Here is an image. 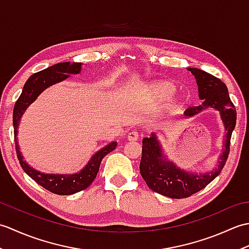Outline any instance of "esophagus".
Here are the masks:
<instances>
[{"label": "esophagus", "instance_id": "1", "mask_svg": "<svg viewBox=\"0 0 249 249\" xmlns=\"http://www.w3.org/2000/svg\"><path fill=\"white\" fill-rule=\"evenodd\" d=\"M138 138H139V135H138V133H137V131H135V130H133V131H130V133L128 134V136H127V139H128V141H137L138 140Z\"/></svg>", "mask_w": 249, "mask_h": 249}]
</instances>
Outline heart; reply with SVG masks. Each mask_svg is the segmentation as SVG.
I'll return each mask as SVG.
<instances>
[{"mask_svg": "<svg viewBox=\"0 0 249 249\" xmlns=\"http://www.w3.org/2000/svg\"><path fill=\"white\" fill-rule=\"evenodd\" d=\"M177 86L170 80H155L147 83L144 88L145 95L153 103L165 102V109L169 112H176L185 105L183 94H173Z\"/></svg>", "mask_w": 249, "mask_h": 249, "instance_id": "b5f03b06", "label": "heart"}]
</instances>
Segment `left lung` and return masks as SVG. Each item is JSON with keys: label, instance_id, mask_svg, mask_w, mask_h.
<instances>
[{"label": "left lung", "instance_id": "obj_1", "mask_svg": "<svg viewBox=\"0 0 249 249\" xmlns=\"http://www.w3.org/2000/svg\"><path fill=\"white\" fill-rule=\"evenodd\" d=\"M187 70L195 76L199 98L203 102L199 106L187 109L182 118H193L209 108L218 111L225 127L226 138L223 143V152L216 166L204 173L188 172L169 160L154 131L150 137L143 138L140 161L141 177L153 192L173 199L186 198L198 193L218 176L228 158L231 135L236 123V111L229 97L226 84L220 79L199 68L189 67Z\"/></svg>", "mask_w": 249, "mask_h": 249}]
</instances>
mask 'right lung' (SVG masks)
<instances>
[{
  "instance_id": "obj_1",
  "label": "right lung",
  "mask_w": 249,
  "mask_h": 249,
  "mask_svg": "<svg viewBox=\"0 0 249 249\" xmlns=\"http://www.w3.org/2000/svg\"><path fill=\"white\" fill-rule=\"evenodd\" d=\"M82 63H57V64L52 65L46 70L38 71L32 75L28 81L25 82L22 93L20 97L15 104L14 113H13V124H14V135H15V143H16V152H17V157L23 171L28 176L33 178L34 181L39 184L49 192L66 196L72 195L81 190L86 189L95 179L99 170L100 162L103 158L112 152L116 146V141H112L111 143L105 145L102 149L98 150L84 168L80 171L72 174H54V173H44L40 172L36 169L29 166V163L23 160V155L21 154L20 147L18 144V127L20 120L22 118L25 110L28 109L29 106L34 103L36 98L43 93L47 88L53 86L55 83L66 80L70 78L71 75H78L81 71Z\"/></svg>"
}]
</instances>
